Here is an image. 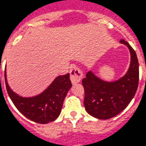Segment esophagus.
Returning <instances> with one entry per match:
<instances>
[{"label":"esophagus","mask_w":146,"mask_h":146,"mask_svg":"<svg viewBox=\"0 0 146 146\" xmlns=\"http://www.w3.org/2000/svg\"><path fill=\"white\" fill-rule=\"evenodd\" d=\"M70 80L73 84L79 82L83 76L82 70L77 67H72L70 71Z\"/></svg>","instance_id":"1"}]
</instances>
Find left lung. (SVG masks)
<instances>
[{
	"instance_id": "1",
	"label": "left lung",
	"mask_w": 146,
	"mask_h": 146,
	"mask_svg": "<svg viewBox=\"0 0 146 146\" xmlns=\"http://www.w3.org/2000/svg\"><path fill=\"white\" fill-rule=\"evenodd\" d=\"M120 43L128 46L131 52V64L125 75L116 82H108L89 71L82 82L84 89V108L89 114L100 119H108L122 112L131 101L137 90V56L127 41L121 39Z\"/></svg>"
}]
</instances>
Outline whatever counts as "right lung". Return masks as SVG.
Masks as SVG:
<instances>
[{
	"label": "right lung",
	"instance_id": "obj_1",
	"mask_svg": "<svg viewBox=\"0 0 146 146\" xmlns=\"http://www.w3.org/2000/svg\"><path fill=\"white\" fill-rule=\"evenodd\" d=\"M7 93L15 106L26 117L40 124H46L58 118L64 100L72 86L70 74L56 77L44 91L33 97L24 98L11 90L4 72Z\"/></svg>",
	"mask_w": 146,
	"mask_h": 146
}]
</instances>
